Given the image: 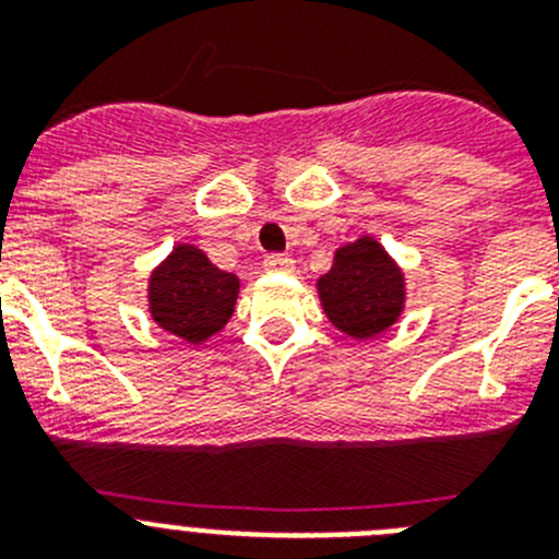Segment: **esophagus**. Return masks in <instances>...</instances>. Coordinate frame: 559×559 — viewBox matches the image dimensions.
<instances>
[{
	"instance_id": "obj_1",
	"label": "esophagus",
	"mask_w": 559,
	"mask_h": 559,
	"mask_svg": "<svg viewBox=\"0 0 559 559\" xmlns=\"http://www.w3.org/2000/svg\"><path fill=\"white\" fill-rule=\"evenodd\" d=\"M265 271H280V274H290L294 271V257L290 254H269L265 257Z\"/></svg>"
}]
</instances>
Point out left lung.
<instances>
[{"instance_id": "1", "label": "left lung", "mask_w": 559, "mask_h": 559, "mask_svg": "<svg viewBox=\"0 0 559 559\" xmlns=\"http://www.w3.org/2000/svg\"><path fill=\"white\" fill-rule=\"evenodd\" d=\"M316 290L330 324L358 341L392 328L406 308L403 269L369 235L335 249L333 269L319 276Z\"/></svg>"}]
</instances>
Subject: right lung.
Returning a JSON list of instances; mask_svg holds the SVG:
<instances>
[{"instance_id": "right-lung-1", "label": "right lung", "mask_w": 559, "mask_h": 559, "mask_svg": "<svg viewBox=\"0 0 559 559\" xmlns=\"http://www.w3.org/2000/svg\"><path fill=\"white\" fill-rule=\"evenodd\" d=\"M240 280L210 263L190 243H179L151 271L147 310L165 333L187 344H204L224 330L235 313Z\"/></svg>"}]
</instances>
